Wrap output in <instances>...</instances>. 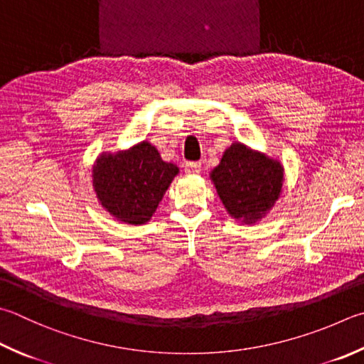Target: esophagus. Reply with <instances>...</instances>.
<instances>
[{"label": "esophagus", "mask_w": 364, "mask_h": 364, "mask_svg": "<svg viewBox=\"0 0 364 364\" xmlns=\"http://www.w3.org/2000/svg\"><path fill=\"white\" fill-rule=\"evenodd\" d=\"M185 173L191 174V176L200 174V173H201V163H198V161H188V163H185Z\"/></svg>", "instance_id": "1"}]
</instances>
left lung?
<instances>
[{"mask_svg":"<svg viewBox=\"0 0 364 364\" xmlns=\"http://www.w3.org/2000/svg\"><path fill=\"white\" fill-rule=\"evenodd\" d=\"M209 176L226 212L245 225L262 220L282 193L280 161L242 142H232Z\"/></svg>","mask_w":364,"mask_h":364,"instance_id":"1","label":"left lung"}]
</instances>
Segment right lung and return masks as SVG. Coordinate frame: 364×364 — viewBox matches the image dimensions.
<instances>
[{
	"label": "right lung",
	"mask_w": 364,
	"mask_h": 364,
	"mask_svg": "<svg viewBox=\"0 0 364 364\" xmlns=\"http://www.w3.org/2000/svg\"><path fill=\"white\" fill-rule=\"evenodd\" d=\"M179 168L163 161L155 146L141 141L119 152H102L93 164V190L117 220L144 225L159 208Z\"/></svg>",
	"instance_id": "right-lung-1"
}]
</instances>
